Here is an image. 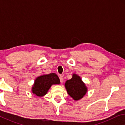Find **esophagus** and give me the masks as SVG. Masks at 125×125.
<instances>
[{"mask_svg": "<svg viewBox=\"0 0 125 125\" xmlns=\"http://www.w3.org/2000/svg\"><path fill=\"white\" fill-rule=\"evenodd\" d=\"M60 80L61 83H62L63 81H64V77L62 76H60Z\"/></svg>", "mask_w": 125, "mask_h": 125, "instance_id": "esophagus-1", "label": "esophagus"}]
</instances>
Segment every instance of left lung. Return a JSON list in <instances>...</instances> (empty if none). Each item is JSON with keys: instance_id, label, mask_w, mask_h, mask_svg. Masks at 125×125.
I'll return each instance as SVG.
<instances>
[{"instance_id": "8db88e82", "label": "left lung", "mask_w": 125, "mask_h": 125, "mask_svg": "<svg viewBox=\"0 0 125 125\" xmlns=\"http://www.w3.org/2000/svg\"><path fill=\"white\" fill-rule=\"evenodd\" d=\"M65 87L69 96L74 101L81 100L88 92V87L78 75L73 73L72 77L65 83Z\"/></svg>"}]
</instances>
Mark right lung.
Listing matches in <instances>:
<instances>
[{"label": "right lung", "instance_id": "1", "mask_svg": "<svg viewBox=\"0 0 125 125\" xmlns=\"http://www.w3.org/2000/svg\"><path fill=\"white\" fill-rule=\"evenodd\" d=\"M60 83V79L56 73L41 75L35 79L32 88V92L36 97H43L47 94L52 85H59Z\"/></svg>", "mask_w": 125, "mask_h": 125}]
</instances>
